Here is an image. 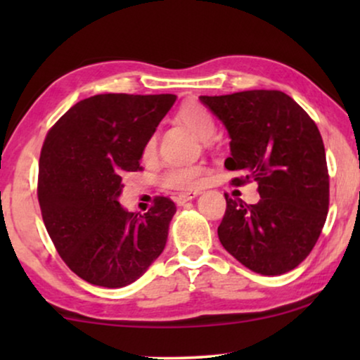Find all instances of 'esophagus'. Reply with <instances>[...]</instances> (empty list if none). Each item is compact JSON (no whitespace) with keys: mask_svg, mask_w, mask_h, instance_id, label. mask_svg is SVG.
Masks as SVG:
<instances>
[{"mask_svg":"<svg viewBox=\"0 0 360 360\" xmlns=\"http://www.w3.org/2000/svg\"><path fill=\"white\" fill-rule=\"evenodd\" d=\"M198 195H200L198 191H190V193H181V195H179V196H175V203L179 205V206H181V205H185L186 201L196 198V196H198Z\"/></svg>","mask_w":360,"mask_h":360,"instance_id":"1","label":"esophagus"}]
</instances>
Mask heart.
Listing matches in <instances>:
<instances>
[{"mask_svg": "<svg viewBox=\"0 0 360 360\" xmlns=\"http://www.w3.org/2000/svg\"><path fill=\"white\" fill-rule=\"evenodd\" d=\"M180 122L188 127V129L200 137V139L208 141L214 136L216 124L213 116L210 115L205 106L198 103H186L180 108L179 115ZM155 152V137L152 136L147 139L142 155L144 159H150ZM206 169L203 165H184V167H172L164 174V185L175 190H190L198 186L203 181Z\"/></svg>", "mask_w": 360, "mask_h": 360, "instance_id": "heart-1", "label": "heart"}]
</instances>
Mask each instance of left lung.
Wrapping results in <instances>:
<instances>
[{"label": "left lung", "instance_id": "8db88e82", "mask_svg": "<svg viewBox=\"0 0 360 360\" xmlns=\"http://www.w3.org/2000/svg\"><path fill=\"white\" fill-rule=\"evenodd\" d=\"M229 134L228 170L257 181L260 200L248 205L226 195L218 228L223 248L260 275L293 270L311 252L326 221L329 176L316 124L278 90L200 96Z\"/></svg>", "mask_w": 360, "mask_h": 360}]
</instances>
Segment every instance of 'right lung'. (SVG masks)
<instances>
[{"instance_id": "add662e5", "label": "right lung", "mask_w": 360, "mask_h": 360, "mask_svg": "<svg viewBox=\"0 0 360 360\" xmlns=\"http://www.w3.org/2000/svg\"><path fill=\"white\" fill-rule=\"evenodd\" d=\"M175 95H95L73 105L46 137L37 196L57 252L91 285L136 282L164 252L176 206L157 196L134 214L122 208V176L141 170L142 150Z\"/></svg>"}]
</instances>
